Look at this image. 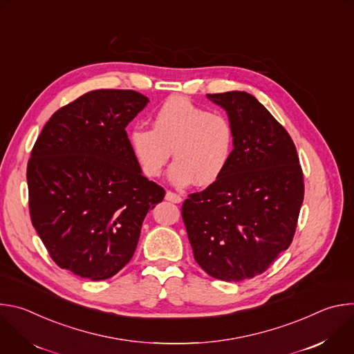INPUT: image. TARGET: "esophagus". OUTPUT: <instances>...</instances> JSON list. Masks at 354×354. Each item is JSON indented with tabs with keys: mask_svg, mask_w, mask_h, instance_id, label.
Masks as SVG:
<instances>
[{
	"mask_svg": "<svg viewBox=\"0 0 354 354\" xmlns=\"http://www.w3.org/2000/svg\"><path fill=\"white\" fill-rule=\"evenodd\" d=\"M165 198L168 201H172V203H180V201H182V197L179 194H176L174 192H169V190L165 193Z\"/></svg>",
	"mask_w": 354,
	"mask_h": 354,
	"instance_id": "1",
	"label": "esophagus"
}]
</instances>
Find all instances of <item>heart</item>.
Listing matches in <instances>:
<instances>
[{"label":"heart","mask_w":354,"mask_h":354,"mask_svg":"<svg viewBox=\"0 0 354 354\" xmlns=\"http://www.w3.org/2000/svg\"><path fill=\"white\" fill-rule=\"evenodd\" d=\"M131 154L147 178H157L172 157L168 180L185 187L209 186L227 169L234 151V127L221 112H207L185 96H172L156 111L151 130L129 131Z\"/></svg>","instance_id":"b5f03b06"}]
</instances>
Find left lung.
Returning a JSON list of instances; mask_svg holds the SVG:
<instances>
[{
	"mask_svg": "<svg viewBox=\"0 0 354 354\" xmlns=\"http://www.w3.org/2000/svg\"><path fill=\"white\" fill-rule=\"evenodd\" d=\"M207 97L232 123L234 151L220 179L185 200L182 217L200 268L241 281L263 273L290 246L304 182L290 134L255 96Z\"/></svg>",
	"mask_w": 354,
	"mask_h": 354,
	"instance_id": "1",
	"label": "left lung"
}]
</instances>
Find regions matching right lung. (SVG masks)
Returning a JSON list of instances; mask_svg holds the SVG:
<instances>
[{
    "mask_svg": "<svg viewBox=\"0 0 354 354\" xmlns=\"http://www.w3.org/2000/svg\"><path fill=\"white\" fill-rule=\"evenodd\" d=\"M148 102L129 89L88 92L50 118L32 149V224L53 261L80 277L122 270L148 210L165 196L141 174L126 133Z\"/></svg>",
    "mask_w": 354,
    "mask_h": 354,
    "instance_id": "right-lung-1",
    "label": "right lung"
}]
</instances>
